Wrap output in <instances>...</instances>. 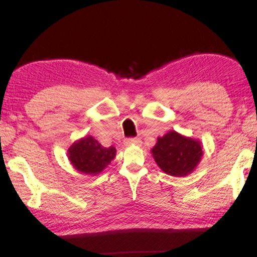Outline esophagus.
I'll list each match as a JSON object with an SVG mask.
<instances>
[{"mask_svg": "<svg viewBox=\"0 0 257 257\" xmlns=\"http://www.w3.org/2000/svg\"><path fill=\"white\" fill-rule=\"evenodd\" d=\"M124 144L125 145H141L142 141L137 137H129L124 139Z\"/></svg>", "mask_w": 257, "mask_h": 257, "instance_id": "obj_1", "label": "esophagus"}]
</instances>
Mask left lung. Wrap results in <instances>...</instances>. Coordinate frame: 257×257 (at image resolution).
Here are the masks:
<instances>
[{"instance_id": "1", "label": "left lung", "mask_w": 257, "mask_h": 257, "mask_svg": "<svg viewBox=\"0 0 257 257\" xmlns=\"http://www.w3.org/2000/svg\"><path fill=\"white\" fill-rule=\"evenodd\" d=\"M155 162L168 175L187 176L194 170L203 155L201 143L171 130L158 139L152 150Z\"/></svg>"}]
</instances>
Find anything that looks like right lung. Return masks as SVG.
<instances>
[{"mask_svg":"<svg viewBox=\"0 0 257 257\" xmlns=\"http://www.w3.org/2000/svg\"><path fill=\"white\" fill-rule=\"evenodd\" d=\"M69 160L78 171L86 175H97L115 156L113 146L103 147L92 136L81 138L70 146Z\"/></svg>","mask_w":257,"mask_h":257,"instance_id":"right-lung-1","label":"right lung"}]
</instances>
